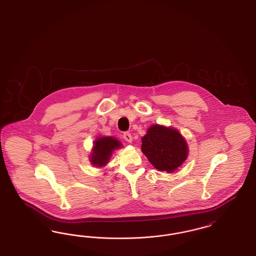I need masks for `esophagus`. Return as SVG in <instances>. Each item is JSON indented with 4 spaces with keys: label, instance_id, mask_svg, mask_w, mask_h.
Listing matches in <instances>:
<instances>
[{
    "label": "esophagus",
    "instance_id": "34e87169",
    "mask_svg": "<svg viewBox=\"0 0 256 256\" xmlns=\"http://www.w3.org/2000/svg\"><path fill=\"white\" fill-rule=\"evenodd\" d=\"M122 138H124L126 142H128V143H132V134H130V132L124 134Z\"/></svg>",
    "mask_w": 256,
    "mask_h": 256
}]
</instances>
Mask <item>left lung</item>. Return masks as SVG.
I'll return each instance as SVG.
<instances>
[{
  "mask_svg": "<svg viewBox=\"0 0 256 256\" xmlns=\"http://www.w3.org/2000/svg\"><path fill=\"white\" fill-rule=\"evenodd\" d=\"M142 152L158 170L172 172L188 156L186 140L176 128L152 124L142 137Z\"/></svg>",
  "mask_w": 256,
  "mask_h": 256,
  "instance_id": "8db88e82",
  "label": "left lung"
}]
</instances>
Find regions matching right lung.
<instances>
[{
  "instance_id": "1",
  "label": "right lung",
  "mask_w": 256,
  "mask_h": 256,
  "mask_svg": "<svg viewBox=\"0 0 256 256\" xmlns=\"http://www.w3.org/2000/svg\"><path fill=\"white\" fill-rule=\"evenodd\" d=\"M122 146L120 141L111 136H104L94 141V146L90 156L91 163L96 167L106 166L114 150Z\"/></svg>"
}]
</instances>
